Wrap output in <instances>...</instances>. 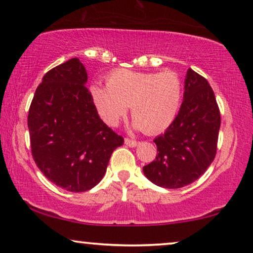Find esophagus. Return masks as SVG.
<instances>
[{
	"instance_id": "34e87169",
	"label": "esophagus",
	"mask_w": 253,
	"mask_h": 253,
	"mask_svg": "<svg viewBox=\"0 0 253 253\" xmlns=\"http://www.w3.org/2000/svg\"><path fill=\"white\" fill-rule=\"evenodd\" d=\"M124 143H126L127 146H130V147H134V146H137V145H138L137 140L130 139V138H126V139H124Z\"/></svg>"
}]
</instances>
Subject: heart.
Returning a JSON list of instances; mask_svg holds the SVG:
<instances>
[{
  "label": "heart",
  "mask_w": 253,
  "mask_h": 253,
  "mask_svg": "<svg viewBox=\"0 0 253 253\" xmlns=\"http://www.w3.org/2000/svg\"><path fill=\"white\" fill-rule=\"evenodd\" d=\"M106 85H93L91 94L101 119L110 126H116L131 107L137 129L160 133L174 122L182 103L183 84L174 71L120 69L107 77Z\"/></svg>",
  "instance_id": "obj_1"
}]
</instances>
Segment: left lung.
Wrapping results in <instances>:
<instances>
[{"instance_id":"obj_1","label":"left lung","mask_w":253,"mask_h":253,"mask_svg":"<svg viewBox=\"0 0 253 253\" xmlns=\"http://www.w3.org/2000/svg\"><path fill=\"white\" fill-rule=\"evenodd\" d=\"M184 99L165 133L153 140L158 154L144 166L146 177L166 189H179L198 179L217 150L220 109L209 82L189 69Z\"/></svg>"}]
</instances>
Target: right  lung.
I'll list each match as a JSON object with an SVG mask.
<instances>
[{
	"label": "right lung",
	"instance_id": "add662e5",
	"mask_svg": "<svg viewBox=\"0 0 253 253\" xmlns=\"http://www.w3.org/2000/svg\"><path fill=\"white\" fill-rule=\"evenodd\" d=\"M77 57L43 76L31 102L27 126L38 168L70 192L92 189L105 175L122 136L100 119Z\"/></svg>",
	"mask_w": 253,
	"mask_h": 253
}]
</instances>
